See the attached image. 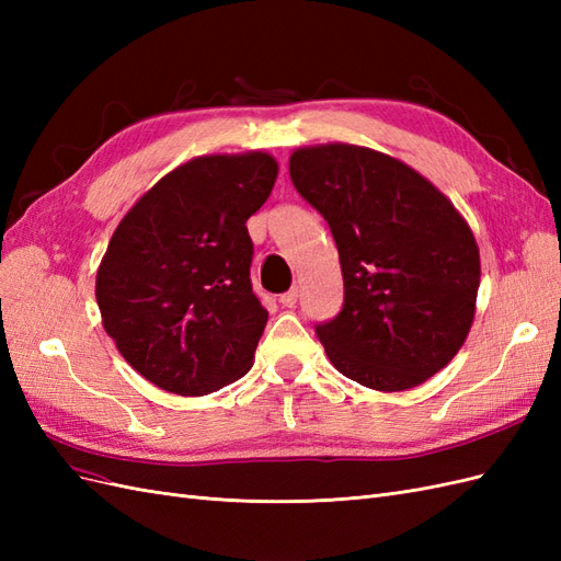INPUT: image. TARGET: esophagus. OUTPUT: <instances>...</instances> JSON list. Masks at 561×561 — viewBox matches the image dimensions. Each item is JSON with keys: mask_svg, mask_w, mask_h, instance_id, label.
Returning <instances> with one entry per match:
<instances>
[{"mask_svg": "<svg viewBox=\"0 0 561 561\" xmlns=\"http://www.w3.org/2000/svg\"><path fill=\"white\" fill-rule=\"evenodd\" d=\"M297 297H299V290H297V287H290V290L280 295V304H283V307H287V309H293L295 304H297Z\"/></svg>", "mask_w": 561, "mask_h": 561, "instance_id": "esophagus-1", "label": "esophagus"}]
</instances>
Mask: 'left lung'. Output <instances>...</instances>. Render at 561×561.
Instances as JSON below:
<instances>
[{
    "label": "left lung",
    "instance_id": "left-lung-1",
    "mask_svg": "<svg viewBox=\"0 0 561 561\" xmlns=\"http://www.w3.org/2000/svg\"><path fill=\"white\" fill-rule=\"evenodd\" d=\"M290 178L342 264V311L316 325L330 363L375 390L431 379L474 318L480 250L466 219L414 168L367 147L297 149Z\"/></svg>",
    "mask_w": 561,
    "mask_h": 561
}]
</instances>
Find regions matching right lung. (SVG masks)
Returning a JSON list of instances; mask_svg holds the SVG:
<instances>
[{
	"mask_svg": "<svg viewBox=\"0 0 561 561\" xmlns=\"http://www.w3.org/2000/svg\"><path fill=\"white\" fill-rule=\"evenodd\" d=\"M276 175L264 151L198 157L161 178L116 227L95 299L105 332L147 381L206 396L252 367L268 313L252 293L245 222Z\"/></svg>",
	"mask_w": 561,
	"mask_h": 561,
	"instance_id": "1",
	"label": "right lung"
}]
</instances>
